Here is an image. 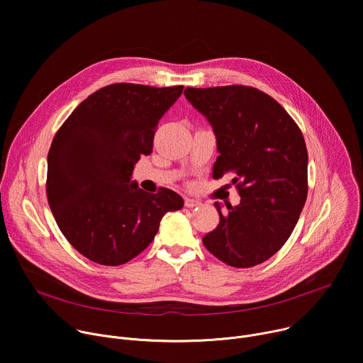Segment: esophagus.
I'll use <instances>...</instances> for the list:
<instances>
[{
    "label": "esophagus",
    "mask_w": 363,
    "mask_h": 363,
    "mask_svg": "<svg viewBox=\"0 0 363 363\" xmlns=\"http://www.w3.org/2000/svg\"><path fill=\"white\" fill-rule=\"evenodd\" d=\"M201 202L196 201V199H192V198H185V206L186 208H194V206H198Z\"/></svg>",
    "instance_id": "34e87169"
}]
</instances>
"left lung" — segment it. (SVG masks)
I'll use <instances>...</instances> for the list:
<instances>
[{
    "label": "left lung",
    "instance_id": "left-lung-1",
    "mask_svg": "<svg viewBox=\"0 0 363 363\" xmlns=\"http://www.w3.org/2000/svg\"><path fill=\"white\" fill-rule=\"evenodd\" d=\"M185 97L211 123L220 157L213 177L231 172L241 196L202 237L223 263L248 269L274 255L293 233L307 198V147L293 118L267 93L231 84L195 89Z\"/></svg>",
    "mask_w": 363,
    "mask_h": 363
}]
</instances>
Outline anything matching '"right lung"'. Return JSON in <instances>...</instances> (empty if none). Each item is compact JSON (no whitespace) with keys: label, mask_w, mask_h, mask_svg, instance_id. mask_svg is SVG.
<instances>
[{"label":"right lung","mask_w":363,"mask_h":363,"mask_svg":"<svg viewBox=\"0 0 363 363\" xmlns=\"http://www.w3.org/2000/svg\"><path fill=\"white\" fill-rule=\"evenodd\" d=\"M184 86L113 83L90 94L65 121L47 157L50 210L67 241L89 260L121 266L157 235L168 211L184 206L162 188L147 194L130 182L150 155L158 123Z\"/></svg>","instance_id":"add662e5"}]
</instances>
